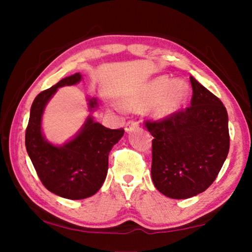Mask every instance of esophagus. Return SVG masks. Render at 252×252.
<instances>
[{
	"instance_id": "esophagus-1",
	"label": "esophagus",
	"mask_w": 252,
	"mask_h": 252,
	"mask_svg": "<svg viewBox=\"0 0 252 252\" xmlns=\"http://www.w3.org/2000/svg\"><path fill=\"white\" fill-rule=\"evenodd\" d=\"M139 126V122L136 121V120H129L126 122V132H130V131H132V130H134L135 127H138Z\"/></svg>"
}]
</instances>
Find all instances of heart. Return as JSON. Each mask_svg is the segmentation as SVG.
<instances>
[{
  "label": "heart",
  "instance_id": "obj_1",
  "mask_svg": "<svg viewBox=\"0 0 252 252\" xmlns=\"http://www.w3.org/2000/svg\"><path fill=\"white\" fill-rule=\"evenodd\" d=\"M189 95V85L182 80L162 75L149 82L142 93V104H152L158 118H168L181 108Z\"/></svg>",
  "mask_w": 252,
  "mask_h": 252
}]
</instances>
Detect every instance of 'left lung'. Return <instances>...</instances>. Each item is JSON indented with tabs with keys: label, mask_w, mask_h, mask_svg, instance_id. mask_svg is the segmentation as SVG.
Instances as JSON below:
<instances>
[{
	"label": "left lung",
	"mask_w": 252,
	"mask_h": 252,
	"mask_svg": "<svg viewBox=\"0 0 252 252\" xmlns=\"http://www.w3.org/2000/svg\"><path fill=\"white\" fill-rule=\"evenodd\" d=\"M190 82L191 105L168 118L144 121L153 136L152 181L172 199L206 191L218 177L230 147L223 103L193 76Z\"/></svg>",
	"instance_id": "8db88e82"
}]
</instances>
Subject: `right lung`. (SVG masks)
Listing matches in <instances>:
<instances>
[{
	"label": "right lung",
	"instance_id": "right-lung-1",
	"mask_svg": "<svg viewBox=\"0 0 252 252\" xmlns=\"http://www.w3.org/2000/svg\"><path fill=\"white\" fill-rule=\"evenodd\" d=\"M81 80L75 73L42 91L34 99L25 131V147L40 180L46 189L60 197L81 200L96 193L108 173L109 153L125 130L108 129L89 118L80 133L62 147H55L42 135L43 110L58 88L73 85ZM90 108L96 100H90Z\"/></svg>",
	"mask_w": 252,
	"mask_h": 252
}]
</instances>
